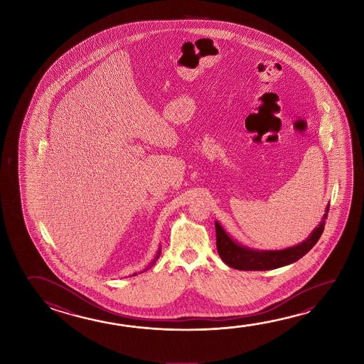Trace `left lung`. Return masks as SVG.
Listing matches in <instances>:
<instances>
[{
    "instance_id": "obj_1",
    "label": "left lung",
    "mask_w": 364,
    "mask_h": 364,
    "mask_svg": "<svg viewBox=\"0 0 364 364\" xmlns=\"http://www.w3.org/2000/svg\"><path fill=\"white\" fill-rule=\"evenodd\" d=\"M328 207L330 203L325 208L321 222L315 227L307 239L283 250H260L240 244L225 231L218 220H215L218 255L230 268L237 270H272L293 264L304 257L321 237L325 220L328 218Z\"/></svg>"
}]
</instances>
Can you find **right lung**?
I'll use <instances>...</instances> for the list:
<instances>
[{
	"label": "right lung",
	"instance_id": "add662e5",
	"mask_svg": "<svg viewBox=\"0 0 364 364\" xmlns=\"http://www.w3.org/2000/svg\"><path fill=\"white\" fill-rule=\"evenodd\" d=\"M160 254H161V246L159 247V250H157V252H156L155 257L152 259V262H149V265H147V267L144 269V270H147V269H149L151 267H154V265H155L156 260L160 257ZM133 275H137V273H133Z\"/></svg>",
	"mask_w": 364,
	"mask_h": 364
}]
</instances>
